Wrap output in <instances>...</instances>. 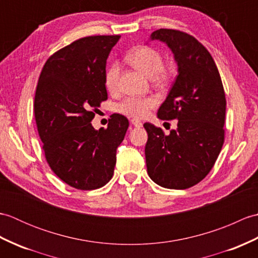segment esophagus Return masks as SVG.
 Returning a JSON list of instances; mask_svg holds the SVG:
<instances>
[{"mask_svg":"<svg viewBox=\"0 0 258 258\" xmlns=\"http://www.w3.org/2000/svg\"><path fill=\"white\" fill-rule=\"evenodd\" d=\"M131 124H132L133 126H135V127H142V126H143V124H142L141 120L136 119V118L131 119Z\"/></svg>","mask_w":258,"mask_h":258,"instance_id":"1","label":"esophagus"}]
</instances>
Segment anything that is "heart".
<instances>
[{"label": "heart", "instance_id": "1", "mask_svg": "<svg viewBox=\"0 0 258 258\" xmlns=\"http://www.w3.org/2000/svg\"><path fill=\"white\" fill-rule=\"evenodd\" d=\"M126 61L141 73L154 78L158 81L166 79V72L162 69L163 58L161 54L150 46H138L131 50L126 55ZM119 67L113 63L105 73V85L109 91L116 90L118 83ZM155 106V100L151 97H127L118 104L117 111L130 117L142 118L150 113Z\"/></svg>", "mask_w": 258, "mask_h": 258}]
</instances>
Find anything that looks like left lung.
Instances as JSON below:
<instances>
[{"label": "left lung", "mask_w": 258, "mask_h": 258, "mask_svg": "<svg viewBox=\"0 0 258 258\" xmlns=\"http://www.w3.org/2000/svg\"><path fill=\"white\" fill-rule=\"evenodd\" d=\"M172 51L177 76L157 111L161 119H177L165 135L145 123L147 174L165 188L185 189L200 183L215 164L224 143L226 100L220 73L206 48L186 33L161 29L150 41Z\"/></svg>", "instance_id": "obj_1"}]
</instances>
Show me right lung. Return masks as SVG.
Wrapping results in <instances>:
<instances>
[{
	"mask_svg": "<svg viewBox=\"0 0 258 258\" xmlns=\"http://www.w3.org/2000/svg\"><path fill=\"white\" fill-rule=\"evenodd\" d=\"M119 35L80 38L54 53L43 68L34 114L48 165L78 189H95L112 178L116 150L128 120L113 114L107 128L92 126L97 107L107 100L106 61Z\"/></svg>",
	"mask_w": 258,
	"mask_h": 258,
	"instance_id": "1",
	"label": "right lung"
}]
</instances>
